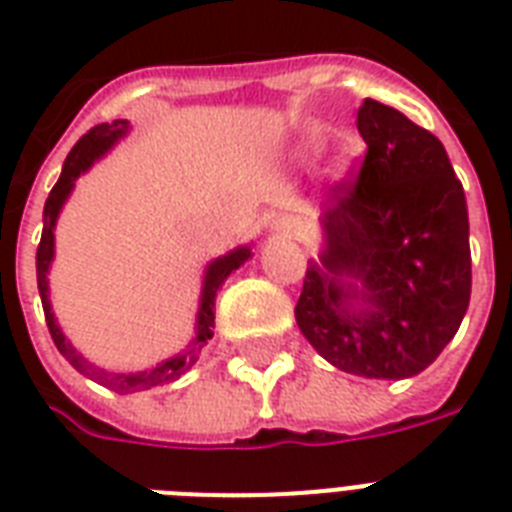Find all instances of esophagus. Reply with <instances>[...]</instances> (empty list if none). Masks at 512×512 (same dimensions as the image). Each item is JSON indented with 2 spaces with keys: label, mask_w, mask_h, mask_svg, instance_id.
<instances>
[{
  "label": "esophagus",
  "mask_w": 512,
  "mask_h": 512,
  "mask_svg": "<svg viewBox=\"0 0 512 512\" xmlns=\"http://www.w3.org/2000/svg\"><path fill=\"white\" fill-rule=\"evenodd\" d=\"M271 231L276 233V236H287V239H303L305 225H303V220H300V217L284 215L271 225Z\"/></svg>",
  "instance_id": "obj_1"
}]
</instances>
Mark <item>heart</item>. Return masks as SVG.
Masks as SVG:
<instances>
[{"mask_svg":"<svg viewBox=\"0 0 512 512\" xmlns=\"http://www.w3.org/2000/svg\"><path fill=\"white\" fill-rule=\"evenodd\" d=\"M321 151V140L319 138H308L303 140V146L297 148V156L303 159V162H313Z\"/></svg>","mask_w":512,"mask_h":512,"instance_id":"b5f03b06","label":"heart"}]
</instances>
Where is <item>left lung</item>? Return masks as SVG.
I'll return each instance as SVG.
<instances>
[{
    "label": "left lung",
    "instance_id": "1",
    "mask_svg": "<svg viewBox=\"0 0 512 512\" xmlns=\"http://www.w3.org/2000/svg\"><path fill=\"white\" fill-rule=\"evenodd\" d=\"M361 170L329 188L295 319L332 366L369 380L420 374L470 303L465 191L441 140L366 98Z\"/></svg>",
    "mask_w": 512,
    "mask_h": 512
}]
</instances>
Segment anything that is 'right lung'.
<instances>
[{
    "label": "right lung",
    "mask_w": 512,
    "mask_h": 512,
    "mask_svg": "<svg viewBox=\"0 0 512 512\" xmlns=\"http://www.w3.org/2000/svg\"><path fill=\"white\" fill-rule=\"evenodd\" d=\"M130 130V122L127 119H116L111 124H98L92 127L87 135H84L71 154L66 156V164H63V172H60L58 183L52 185L50 196L44 201V228H42V241L36 247V284H39V297H42L44 319H47V329H50L52 342L58 345V350L66 356V361L74 366L76 372H82L84 377L100 382L103 388H111L116 393H138V390L156 388V385H164V382L177 380L180 374H185L196 361V353H201V348L207 345V340H212V329H215V297L217 289L223 287V281L231 276L239 265H244L252 257V249L239 247L228 252V255L217 257L207 265V273H204V287H201V300H199V313H196V337H193L191 348L185 350L183 356L167 358L154 369H146V372H106L100 366L90 364L82 353H76V348L66 340V335L60 332L58 321H55V313H52L50 305V284H47V273H50L52 257H55V223H58V215L63 204H66L68 193L74 191L76 177L87 172L95 164V159L106 154L108 148L114 146L116 140H122Z\"/></svg>",
    "instance_id": "add662e5"
}]
</instances>
